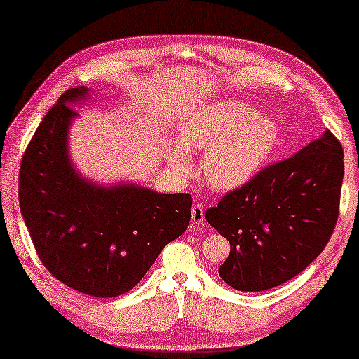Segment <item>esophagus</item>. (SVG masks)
Here are the masks:
<instances>
[{"mask_svg": "<svg viewBox=\"0 0 359 359\" xmlns=\"http://www.w3.org/2000/svg\"><path fill=\"white\" fill-rule=\"evenodd\" d=\"M191 219L194 224H198V226H203L205 224V211L202 205H194L192 210H191Z\"/></svg>", "mask_w": 359, "mask_h": 359, "instance_id": "34e87169", "label": "esophagus"}]
</instances>
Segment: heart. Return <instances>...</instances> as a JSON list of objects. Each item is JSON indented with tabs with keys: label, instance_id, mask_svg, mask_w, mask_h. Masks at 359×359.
Here are the masks:
<instances>
[{
	"label": "heart",
	"instance_id": "heart-1",
	"mask_svg": "<svg viewBox=\"0 0 359 359\" xmlns=\"http://www.w3.org/2000/svg\"><path fill=\"white\" fill-rule=\"evenodd\" d=\"M278 140L269 117L248 103L224 100L198 108L180 124V143H170L165 156L180 175L191 172L189 151H203V175L216 189H235L262 167Z\"/></svg>",
	"mask_w": 359,
	"mask_h": 359
}]
</instances>
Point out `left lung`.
<instances>
[{"instance_id":"1","label":"left lung","mask_w":359,"mask_h":359,"mask_svg":"<svg viewBox=\"0 0 359 359\" xmlns=\"http://www.w3.org/2000/svg\"><path fill=\"white\" fill-rule=\"evenodd\" d=\"M344 149L326 130L294 156L262 168L208 208L231 243L219 277L238 291H266L320 256L339 218Z\"/></svg>"}]
</instances>
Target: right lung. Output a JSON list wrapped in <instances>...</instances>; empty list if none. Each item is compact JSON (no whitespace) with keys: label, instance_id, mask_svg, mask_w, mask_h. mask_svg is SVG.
I'll return each instance as SVG.
<instances>
[{"label":"right lung","instance_id":"add662e5","mask_svg":"<svg viewBox=\"0 0 359 359\" xmlns=\"http://www.w3.org/2000/svg\"><path fill=\"white\" fill-rule=\"evenodd\" d=\"M73 87L41 121L23 154L19 203L41 262L73 290L116 297L140 283L163 246L191 221V194H162L137 184L98 186L76 172L68 156Z\"/></svg>","mask_w":359,"mask_h":359}]
</instances>
